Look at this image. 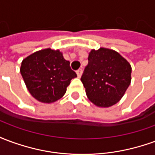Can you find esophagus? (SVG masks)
Masks as SVG:
<instances>
[{
	"instance_id": "obj_1",
	"label": "esophagus",
	"mask_w": 155,
	"mask_h": 155,
	"mask_svg": "<svg viewBox=\"0 0 155 155\" xmlns=\"http://www.w3.org/2000/svg\"><path fill=\"white\" fill-rule=\"evenodd\" d=\"M82 73H83V70H82V69H79V70L76 71V74H77V76L79 78L81 77V75H82Z\"/></svg>"
}]
</instances>
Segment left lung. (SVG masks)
<instances>
[{
    "label": "left lung",
    "mask_w": 155,
    "mask_h": 155,
    "mask_svg": "<svg viewBox=\"0 0 155 155\" xmlns=\"http://www.w3.org/2000/svg\"><path fill=\"white\" fill-rule=\"evenodd\" d=\"M81 76L89 100L98 107H110L121 100L131 82V65L115 51L100 48L89 54Z\"/></svg>",
    "instance_id": "1"
}]
</instances>
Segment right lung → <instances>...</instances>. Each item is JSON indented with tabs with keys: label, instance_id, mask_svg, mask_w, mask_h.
Returning <instances> with one entry per match:
<instances>
[{
	"label": "right lung",
	"instance_id": "1",
	"mask_svg": "<svg viewBox=\"0 0 155 155\" xmlns=\"http://www.w3.org/2000/svg\"><path fill=\"white\" fill-rule=\"evenodd\" d=\"M20 71L32 96L47 104L63 97L71 80L77 76L61 51L51 48L25 58Z\"/></svg>",
	"mask_w": 155,
	"mask_h": 155
}]
</instances>
